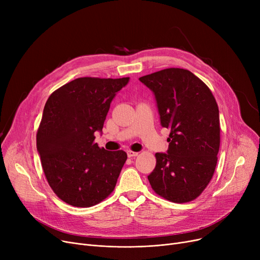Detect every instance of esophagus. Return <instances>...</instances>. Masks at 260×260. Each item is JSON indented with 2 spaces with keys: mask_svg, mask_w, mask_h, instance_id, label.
<instances>
[{
  "mask_svg": "<svg viewBox=\"0 0 260 260\" xmlns=\"http://www.w3.org/2000/svg\"><path fill=\"white\" fill-rule=\"evenodd\" d=\"M138 154H139V153H137V152H133V151H127V156H128L129 158H134V157H137V156H138Z\"/></svg>",
  "mask_w": 260,
  "mask_h": 260,
  "instance_id": "esophagus-1",
  "label": "esophagus"
}]
</instances>
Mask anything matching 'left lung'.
<instances>
[{
	"label": "left lung",
	"mask_w": 260,
	"mask_h": 260,
	"mask_svg": "<svg viewBox=\"0 0 260 260\" xmlns=\"http://www.w3.org/2000/svg\"><path fill=\"white\" fill-rule=\"evenodd\" d=\"M139 80L154 92L161 125L170 129L168 153H156V167L147 179L169 201H192L216 169L220 146L217 102L206 83L183 68H167Z\"/></svg>",
	"instance_id": "obj_1"
}]
</instances>
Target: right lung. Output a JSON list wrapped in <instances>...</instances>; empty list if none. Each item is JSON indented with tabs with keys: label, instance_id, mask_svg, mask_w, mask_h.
<instances>
[{
	"label": "right lung",
	"instance_id": "1",
	"mask_svg": "<svg viewBox=\"0 0 260 260\" xmlns=\"http://www.w3.org/2000/svg\"><path fill=\"white\" fill-rule=\"evenodd\" d=\"M128 81L78 78L54 90L44 106L37 149L51 189L73 207L95 206L116 186L127 155L100 148L94 132H102L111 102Z\"/></svg>",
	"mask_w": 260,
	"mask_h": 260
}]
</instances>
